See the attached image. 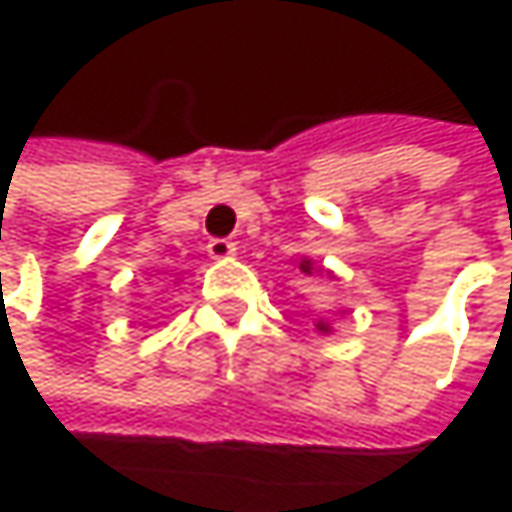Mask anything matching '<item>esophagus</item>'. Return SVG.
<instances>
[{
	"label": "esophagus",
	"mask_w": 512,
	"mask_h": 512,
	"mask_svg": "<svg viewBox=\"0 0 512 512\" xmlns=\"http://www.w3.org/2000/svg\"><path fill=\"white\" fill-rule=\"evenodd\" d=\"M234 252H237V246L231 240H225V237H216V240L207 243V255L213 257V260H225V257L234 255Z\"/></svg>",
	"instance_id": "esophagus-1"
}]
</instances>
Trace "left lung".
Listing matches in <instances>:
<instances>
[{
	"label": "left lung",
	"instance_id": "obj_1",
	"mask_svg": "<svg viewBox=\"0 0 512 512\" xmlns=\"http://www.w3.org/2000/svg\"><path fill=\"white\" fill-rule=\"evenodd\" d=\"M299 269H302V272H308V275H311V260H302V263H299ZM320 329H323V332H326V326H323V323H320Z\"/></svg>",
	"mask_w": 512,
	"mask_h": 512
}]
</instances>
